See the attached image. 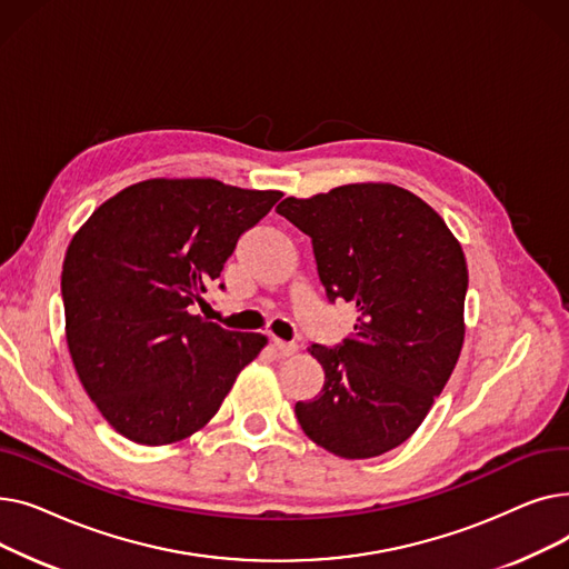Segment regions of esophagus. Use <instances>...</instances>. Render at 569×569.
I'll use <instances>...</instances> for the list:
<instances>
[{"mask_svg": "<svg viewBox=\"0 0 569 569\" xmlns=\"http://www.w3.org/2000/svg\"><path fill=\"white\" fill-rule=\"evenodd\" d=\"M272 346H274V350H277L281 357H290V355H295V352H297V343H292V341L272 339Z\"/></svg>", "mask_w": 569, "mask_h": 569, "instance_id": "esophagus-1", "label": "esophagus"}]
</instances>
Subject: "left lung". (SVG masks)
<instances>
[{
  "mask_svg": "<svg viewBox=\"0 0 569 569\" xmlns=\"http://www.w3.org/2000/svg\"><path fill=\"white\" fill-rule=\"evenodd\" d=\"M277 212L311 237L327 300L357 311L343 343L309 346L325 382L295 403L297 422L343 459L390 452L425 422L461 355V244L422 198L395 184L286 198Z\"/></svg>",
  "mask_w": 569,
  "mask_h": 569,
  "instance_id": "8db88e82",
  "label": "left lung"
}]
</instances>
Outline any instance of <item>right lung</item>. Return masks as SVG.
I'll return each instance as SVG.
<instances>
[{"mask_svg": "<svg viewBox=\"0 0 569 569\" xmlns=\"http://www.w3.org/2000/svg\"><path fill=\"white\" fill-rule=\"evenodd\" d=\"M281 196L219 179H147L73 234L62 267L67 343L117 433L140 445L191 436L264 348L262 335L223 330L191 307Z\"/></svg>", "mask_w": 569, "mask_h": 569, "instance_id": "add662e5", "label": "right lung"}]
</instances>
